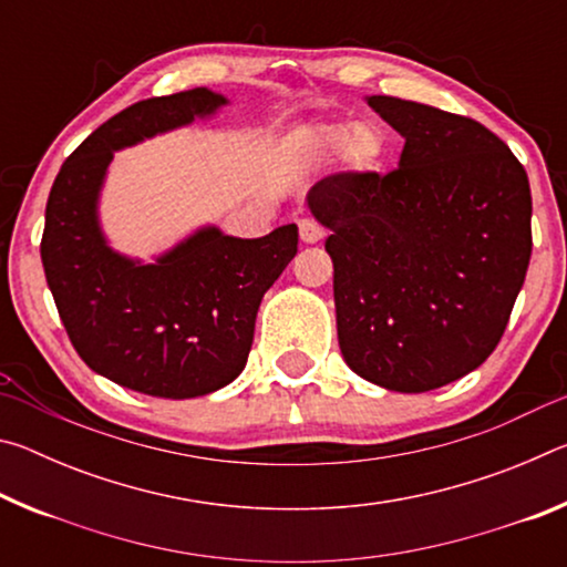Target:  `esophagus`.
<instances>
[{
	"instance_id": "obj_1",
	"label": "esophagus",
	"mask_w": 567,
	"mask_h": 567,
	"mask_svg": "<svg viewBox=\"0 0 567 567\" xmlns=\"http://www.w3.org/2000/svg\"><path fill=\"white\" fill-rule=\"evenodd\" d=\"M297 227H300V239L307 245H315L322 239V227L315 223V219H300V225Z\"/></svg>"
}]
</instances>
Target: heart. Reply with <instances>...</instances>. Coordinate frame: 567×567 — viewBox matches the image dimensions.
<instances>
[{
    "mask_svg": "<svg viewBox=\"0 0 567 567\" xmlns=\"http://www.w3.org/2000/svg\"><path fill=\"white\" fill-rule=\"evenodd\" d=\"M307 142L320 155H344L358 167H375L382 152H385V140L382 134L370 127V124H350V122H334V124H320L310 134Z\"/></svg>",
    "mask_w": 567,
    "mask_h": 567,
    "instance_id": "heart-1",
    "label": "heart"
}]
</instances>
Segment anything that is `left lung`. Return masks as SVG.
I'll return each instance as SVG.
<instances>
[{"label": "left lung", "mask_w": 567, "mask_h": 567, "mask_svg": "<svg viewBox=\"0 0 567 567\" xmlns=\"http://www.w3.org/2000/svg\"><path fill=\"white\" fill-rule=\"evenodd\" d=\"M368 104L405 137L400 167L334 172L307 192L330 229L344 362L395 392L480 368L501 342L533 252V197L505 142L463 114Z\"/></svg>", "instance_id": "8db88e82"}]
</instances>
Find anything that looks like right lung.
<instances>
[{
	"label": "right lung",
	"mask_w": 567,
	"mask_h": 567,
	"mask_svg": "<svg viewBox=\"0 0 567 567\" xmlns=\"http://www.w3.org/2000/svg\"><path fill=\"white\" fill-rule=\"evenodd\" d=\"M205 87L142 100L94 130L56 175L44 213L42 265L80 358L152 398L207 395L245 370L262 295L297 252V227L260 239L199 229L155 265L112 252L97 195L114 150L213 114Z\"/></svg>",
	"instance_id": "obj_1"
}]
</instances>
